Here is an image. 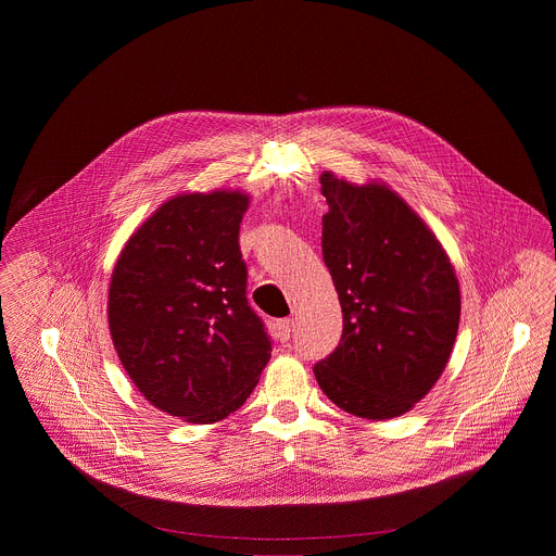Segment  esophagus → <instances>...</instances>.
<instances>
[{"label":"esophagus","mask_w":556,"mask_h":556,"mask_svg":"<svg viewBox=\"0 0 556 556\" xmlns=\"http://www.w3.org/2000/svg\"><path fill=\"white\" fill-rule=\"evenodd\" d=\"M277 332H279V339L281 341H288L290 334H292V319H281L277 324Z\"/></svg>","instance_id":"obj_1"}]
</instances>
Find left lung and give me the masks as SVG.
Listing matches in <instances>:
<instances>
[{"label":"left lung","instance_id":"8db88e82","mask_svg":"<svg viewBox=\"0 0 556 556\" xmlns=\"http://www.w3.org/2000/svg\"><path fill=\"white\" fill-rule=\"evenodd\" d=\"M321 249L343 309L339 348L314 365L328 399L365 420L416 407L442 376L459 328L455 268L427 222L387 182L321 174Z\"/></svg>","mask_w":556,"mask_h":556}]
</instances>
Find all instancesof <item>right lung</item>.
Wrapping results in <instances>:
<instances>
[{"mask_svg": "<svg viewBox=\"0 0 556 556\" xmlns=\"http://www.w3.org/2000/svg\"><path fill=\"white\" fill-rule=\"evenodd\" d=\"M249 204L242 189L180 191L129 235L112 270L108 324L127 376L191 425L240 409L270 361L237 242Z\"/></svg>", "mask_w": 556, "mask_h": 556, "instance_id": "add662e5", "label": "right lung"}]
</instances>
